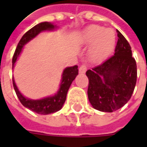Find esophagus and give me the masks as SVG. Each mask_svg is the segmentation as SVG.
I'll list each match as a JSON object with an SVG mask.
<instances>
[{
  "mask_svg": "<svg viewBox=\"0 0 147 147\" xmlns=\"http://www.w3.org/2000/svg\"><path fill=\"white\" fill-rule=\"evenodd\" d=\"M86 70H87V67H86V66L85 65V64H82V65L80 67V68H79L80 73H82V74L85 73Z\"/></svg>",
  "mask_w": 147,
  "mask_h": 147,
  "instance_id": "esophagus-1",
  "label": "esophagus"
}]
</instances>
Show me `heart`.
<instances>
[{"label": "heart", "mask_w": 147, "mask_h": 147, "mask_svg": "<svg viewBox=\"0 0 147 147\" xmlns=\"http://www.w3.org/2000/svg\"><path fill=\"white\" fill-rule=\"evenodd\" d=\"M83 44L90 45L89 59L94 63L104 61L113 51L116 45V34L112 29H105L99 25H90L82 31Z\"/></svg>", "instance_id": "heart-1"}]
</instances>
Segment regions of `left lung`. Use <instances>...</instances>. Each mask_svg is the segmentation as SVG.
<instances>
[{"mask_svg":"<svg viewBox=\"0 0 147 147\" xmlns=\"http://www.w3.org/2000/svg\"><path fill=\"white\" fill-rule=\"evenodd\" d=\"M115 53L98 66L87 70L88 98L94 108L112 113L119 109L131 98L137 80V66L131 48L117 30Z\"/></svg>","mask_w":147,"mask_h":147,"instance_id":"1","label":"left lung"}]
</instances>
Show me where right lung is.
Instances as JSON below:
<instances>
[{"instance_id": "add662e5", "label": "right lung", "mask_w": 147, "mask_h": 147, "mask_svg": "<svg viewBox=\"0 0 147 147\" xmlns=\"http://www.w3.org/2000/svg\"><path fill=\"white\" fill-rule=\"evenodd\" d=\"M55 26L51 23L43 22L41 24H37L36 26L32 27L31 29H30L24 34V36L22 37L20 41L18 43L16 49L13 55L12 68L14 67L15 63H16L17 57L22 51V49L25 44H27L29 41L33 39L34 37H36L40 32H42L43 30H53ZM78 73H79V70H78L77 65H75L73 67H66L62 74V80H61L60 89L57 93L55 95L40 99V100H32V99L25 98L19 91L13 78H12V83H13V86H14L15 91L16 93V95H17L19 100L22 103V105L36 113L46 115V114L56 113L62 108V106L66 100L67 90L69 89L72 81L76 79Z\"/></svg>"}]
</instances>
